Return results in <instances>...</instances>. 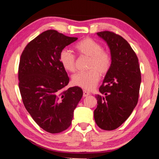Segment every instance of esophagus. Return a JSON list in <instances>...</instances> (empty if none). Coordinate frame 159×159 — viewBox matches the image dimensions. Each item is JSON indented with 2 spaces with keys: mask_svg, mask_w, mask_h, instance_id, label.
Listing matches in <instances>:
<instances>
[{
  "mask_svg": "<svg viewBox=\"0 0 159 159\" xmlns=\"http://www.w3.org/2000/svg\"><path fill=\"white\" fill-rule=\"evenodd\" d=\"M90 93L89 92H88V91H86V90H83V97H87V96H88V95H90Z\"/></svg>",
  "mask_w": 159,
  "mask_h": 159,
  "instance_id": "obj_1",
  "label": "esophagus"
}]
</instances>
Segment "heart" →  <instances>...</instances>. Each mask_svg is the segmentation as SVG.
Wrapping results in <instances>:
<instances>
[{"instance_id":"1","label":"heart","mask_w":159,"mask_h":159,"mask_svg":"<svg viewBox=\"0 0 159 159\" xmlns=\"http://www.w3.org/2000/svg\"><path fill=\"white\" fill-rule=\"evenodd\" d=\"M75 50L80 55L89 57L88 71L79 72L72 77L74 85L86 90H91L99 82V74H106L111 67V58L109 54L102 50L100 43L87 38L75 45ZM61 65L66 71L74 72L76 70V58L70 51L62 50L59 56Z\"/></svg>"}]
</instances>
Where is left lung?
I'll use <instances>...</instances> for the list:
<instances>
[{
  "label": "left lung",
  "mask_w": 159,
  "mask_h": 159,
  "mask_svg": "<svg viewBox=\"0 0 159 159\" xmlns=\"http://www.w3.org/2000/svg\"><path fill=\"white\" fill-rule=\"evenodd\" d=\"M97 35L108 45L111 64L99 89L100 94L95 96L94 118L102 130H113L128 119L138 104L140 69L135 52L123 37L110 31Z\"/></svg>",
  "instance_id": "1"
}]
</instances>
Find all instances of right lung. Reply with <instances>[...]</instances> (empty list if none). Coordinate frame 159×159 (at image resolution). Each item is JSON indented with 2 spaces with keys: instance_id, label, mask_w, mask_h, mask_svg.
<instances>
[{
  "instance_id": "obj_1",
  "label": "right lung",
  "mask_w": 159,
  "mask_h": 159,
  "mask_svg": "<svg viewBox=\"0 0 159 159\" xmlns=\"http://www.w3.org/2000/svg\"><path fill=\"white\" fill-rule=\"evenodd\" d=\"M55 30L39 35L26 45L19 65V88L23 103L40 127L50 133L66 130L83 96L78 86L63 88L69 78L59 56L67 45L76 41Z\"/></svg>"
}]
</instances>
